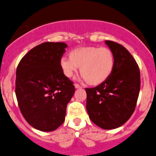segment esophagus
Wrapping results in <instances>:
<instances>
[{
    "instance_id": "esophagus-1",
    "label": "esophagus",
    "mask_w": 156,
    "mask_h": 156,
    "mask_svg": "<svg viewBox=\"0 0 156 156\" xmlns=\"http://www.w3.org/2000/svg\"><path fill=\"white\" fill-rule=\"evenodd\" d=\"M75 88H81V87L79 85H78V84H75Z\"/></svg>"
}]
</instances>
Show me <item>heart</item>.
<instances>
[{
    "label": "heart",
    "mask_w": 156,
    "mask_h": 156,
    "mask_svg": "<svg viewBox=\"0 0 156 156\" xmlns=\"http://www.w3.org/2000/svg\"><path fill=\"white\" fill-rule=\"evenodd\" d=\"M60 66L64 75L71 78L79 67L80 74L90 85H99L112 75L115 66V56L108 47L88 46L75 48L68 57H62Z\"/></svg>",
    "instance_id": "1"
}]
</instances>
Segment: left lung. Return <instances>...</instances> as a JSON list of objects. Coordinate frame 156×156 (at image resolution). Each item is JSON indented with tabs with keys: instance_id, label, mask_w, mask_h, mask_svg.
Masks as SVG:
<instances>
[{
	"instance_id": "1",
	"label": "left lung",
	"mask_w": 156,
	"mask_h": 156,
	"mask_svg": "<svg viewBox=\"0 0 156 156\" xmlns=\"http://www.w3.org/2000/svg\"><path fill=\"white\" fill-rule=\"evenodd\" d=\"M105 43L114 54V69L105 82L85 88L86 109L95 124L104 130H112L125 123L134 113L141 78L139 68L125 47L109 40Z\"/></svg>"
}]
</instances>
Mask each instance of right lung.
<instances>
[{"mask_svg":"<svg viewBox=\"0 0 156 156\" xmlns=\"http://www.w3.org/2000/svg\"><path fill=\"white\" fill-rule=\"evenodd\" d=\"M68 45L41 43L22 57L16 70L15 94L22 114L35 129L49 132L65 120L75 86L64 75L60 61Z\"/></svg>","mask_w":156,"mask_h":156,"instance_id":"1","label":"right lung"}]
</instances>
